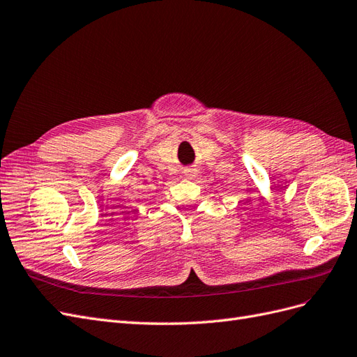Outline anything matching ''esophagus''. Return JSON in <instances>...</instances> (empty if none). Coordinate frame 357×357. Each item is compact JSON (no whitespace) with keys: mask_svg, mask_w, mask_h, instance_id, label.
I'll return each mask as SVG.
<instances>
[{"mask_svg":"<svg viewBox=\"0 0 357 357\" xmlns=\"http://www.w3.org/2000/svg\"><path fill=\"white\" fill-rule=\"evenodd\" d=\"M197 169H194V167H188V169H185L183 170V175H185L188 179H194L195 176H197Z\"/></svg>","mask_w":357,"mask_h":357,"instance_id":"esophagus-1","label":"esophagus"}]
</instances>
